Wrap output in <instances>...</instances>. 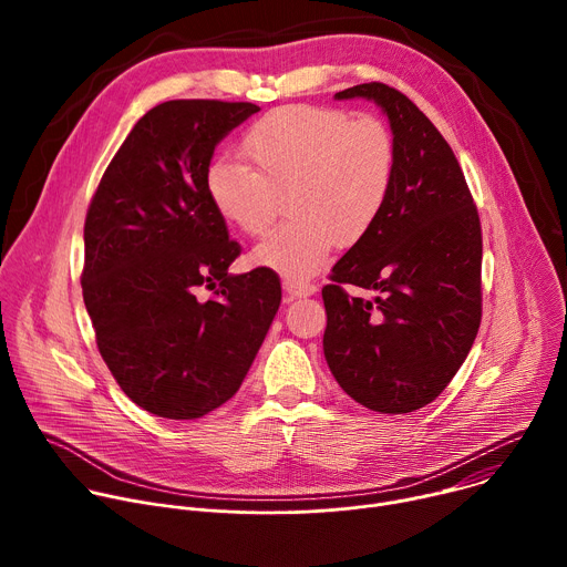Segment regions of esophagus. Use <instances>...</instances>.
<instances>
[{"label": "esophagus", "instance_id": "34e87169", "mask_svg": "<svg viewBox=\"0 0 567 567\" xmlns=\"http://www.w3.org/2000/svg\"><path fill=\"white\" fill-rule=\"evenodd\" d=\"M282 287H285V291L291 298H305V296H313L316 293V285L305 282V280H285Z\"/></svg>", "mask_w": 567, "mask_h": 567}]
</instances>
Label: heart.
Listing matches in <instances>:
<instances>
[{"label":"heart","instance_id":"1","mask_svg":"<svg viewBox=\"0 0 567 567\" xmlns=\"http://www.w3.org/2000/svg\"><path fill=\"white\" fill-rule=\"evenodd\" d=\"M241 166L217 161L206 173L215 213L262 235L287 199V224L256 247L254 262L287 280L311 278L334 245L354 247L379 221L394 179L396 150L383 121L334 107L280 105L249 125Z\"/></svg>","mask_w":567,"mask_h":567}]
</instances>
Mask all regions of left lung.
Instances as JSON below:
<instances>
[{
  "mask_svg": "<svg viewBox=\"0 0 567 567\" xmlns=\"http://www.w3.org/2000/svg\"><path fill=\"white\" fill-rule=\"evenodd\" d=\"M374 101L388 116L396 166L374 228L322 287L328 365L361 406L401 415L424 409L464 363L482 318V228L457 158L406 96L363 83L337 99ZM348 284L378 298L350 297Z\"/></svg>",
  "mask_w": 567,
  "mask_h": 567,
  "instance_id": "1",
  "label": "left lung"
}]
</instances>
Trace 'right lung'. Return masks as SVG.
<instances>
[{"instance_id": "right-lung-1", "label": "right lung", "mask_w": 567, "mask_h": 567, "mask_svg": "<svg viewBox=\"0 0 567 567\" xmlns=\"http://www.w3.org/2000/svg\"><path fill=\"white\" fill-rule=\"evenodd\" d=\"M258 110L204 99L152 107L87 208L80 282L96 346L121 390L156 417L197 420L228 401L280 307L274 269L228 274L241 247L206 195L215 145Z\"/></svg>"}]
</instances>
